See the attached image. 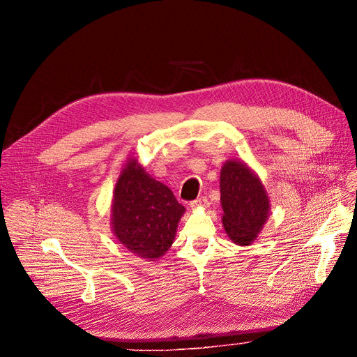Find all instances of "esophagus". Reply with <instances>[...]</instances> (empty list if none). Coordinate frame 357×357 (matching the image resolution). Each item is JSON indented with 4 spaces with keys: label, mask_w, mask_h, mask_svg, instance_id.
<instances>
[{
    "label": "esophagus",
    "mask_w": 357,
    "mask_h": 357,
    "mask_svg": "<svg viewBox=\"0 0 357 357\" xmlns=\"http://www.w3.org/2000/svg\"><path fill=\"white\" fill-rule=\"evenodd\" d=\"M208 199L205 198V197H199L198 199H195V201H192L190 205H191V208H207L208 207Z\"/></svg>",
    "instance_id": "34e87169"
}]
</instances>
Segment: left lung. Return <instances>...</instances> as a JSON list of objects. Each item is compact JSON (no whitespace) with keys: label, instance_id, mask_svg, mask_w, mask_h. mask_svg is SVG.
<instances>
[{"label":"left lung","instance_id":"obj_1","mask_svg":"<svg viewBox=\"0 0 357 357\" xmlns=\"http://www.w3.org/2000/svg\"><path fill=\"white\" fill-rule=\"evenodd\" d=\"M220 192L226 234L238 246H250L269 218L265 185L245 162L229 159L220 172Z\"/></svg>","mask_w":357,"mask_h":357}]
</instances>
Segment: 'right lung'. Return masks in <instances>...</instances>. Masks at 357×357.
I'll return each mask as SVG.
<instances>
[{
  "instance_id": "1",
  "label": "right lung",
  "mask_w": 357,
  "mask_h": 357,
  "mask_svg": "<svg viewBox=\"0 0 357 357\" xmlns=\"http://www.w3.org/2000/svg\"><path fill=\"white\" fill-rule=\"evenodd\" d=\"M183 214L174 192L150 176L137 156H128L111 202L109 224L120 245L137 257L158 260L171 249Z\"/></svg>"
}]
</instances>
